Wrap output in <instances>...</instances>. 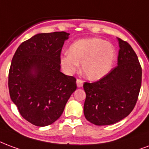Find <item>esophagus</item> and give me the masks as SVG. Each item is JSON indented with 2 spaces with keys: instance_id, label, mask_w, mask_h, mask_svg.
Returning <instances> with one entry per match:
<instances>
[{
  "instance_id": "1",
  "label": "esophagus",
  "mask_w": 149,
  "mask_h": 149,
  "mask_svg": "<svg viewBox=\"0 0 149 149\" xmlns=\"http://www.w3.org/2000/svg\"><path fill=\"white\" fill-rule=\"evenodd\" d=\"M84 81L82 80H80V79H77V85L78 88H81L83 86Z\"/></svg>"
}]
</instances>
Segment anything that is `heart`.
<instances>
[{"label":"heart","instance_id":"b5f03b06","mask_svg":"<svg viewBox=\"0 0 149 149\" xmlns=\"http://www.w3.org/2000/svg\"><path fill=\"white\" fill-rule=\"evenodd\" d=\"M115 58V49L102 38H83L76 41L61 58V66L72 73L81 64V72L86 78L100 80L111 70Z\"/></svg>","mask_w":149,"mask_h":149}]
</instances>
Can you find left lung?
<instances>
[{
    "label": "left lung",
    "instance_id": "1",
    "mask_svg": "<svg viewBox=\"0 0 149 149\" xmlns=\"http://www.w3.org/2000/svg\"><path fill=\"white\" fill-rule=\"evenodd\" d=\"M118 65L96 82L84 84V114L96 125H112L127 117L138 99L142 69L136 53L127 42L118 38Z\"/></svg>",
    "mask_w": 149,
    "mask_h": 149
}]
</instances>
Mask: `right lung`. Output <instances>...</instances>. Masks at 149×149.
<instances>
[{"mask_svg":"<svg viewBox=\"0 0 149 149\" xmlns=\"http://www.w3.org/2000/svg\"><path fill=\"white\" fill-rule=\"evenodd\" d=\"M69 33H41L22 42L8 73L11 100L21 116L36 126H47L62 114L77 89L76 78L60 71L61 52Z\"/></svg>","mask_w":149,"mask_h":149,"instance_id":"right-lung-1","label":"right lung"}]
</instances>
